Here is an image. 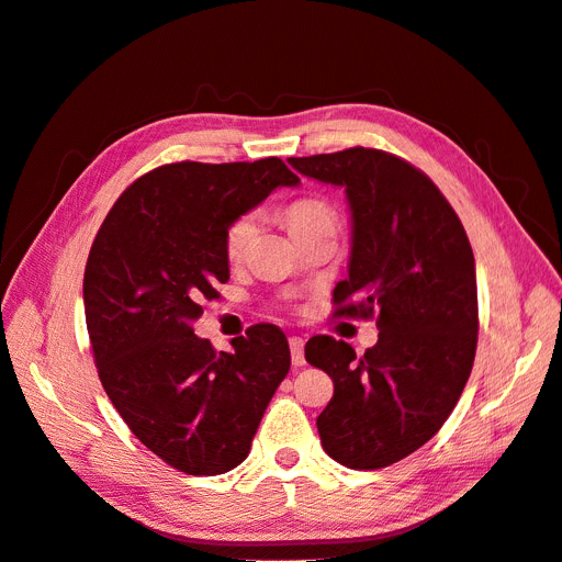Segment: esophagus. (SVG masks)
Returning <instances> with one entry per match:
<instances>
[{
    "label": "esophagus",
    "instance_id": "esophagus-1",
    "mask_svg": "<svg viewBox=\"0 0 562 562\" xmlns=\"http://www.w3.org/2000/svg\"><path fill=\"white\" fill-rule=\"evenodd\" d=\"M288 342H291L293 366H295V368L304 366V339H302V337H291V339H288Z\"/></svg>",
    "mask_w": 562,
    "mask_h": 562
}]
</instances>
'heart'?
Listing matches in <instances>:
<instances>
[{
  "mask_svg": "<svg viewBox=\"0 0 562 562\" xmlns=\"http://www.w3.org/2000/svg\"><path fill=\"white\" fill-rule=\"evenodd\" d=\"M285 227L291 232L293 239H302L304 234H310L321 227H337V215L330 209V203L321 199H300L293 201L291 206L283 211ZM255 215L246 213L234 217L225 229V255L229 260H239L246 252L252 234H255Z\"/></svg>",
  "mask_w": 562,
  "mask_h": 562,
  "instance_id": "b5f03b06",
  "label": "heart"
}]
</instances>
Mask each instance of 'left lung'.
Here are the masks:
<instances>
[{"label":"left lung","mask_w":562,"mask_h":562,"mask_svg":"<svg viewBox=\"0 0 562 562\" xmlns=\"http://www.w3.org/2000/svg\"><path fill=\"white\" fill-rule=\"evenodd\" d=\"M297 173L342 187L351 213L347 279L335 316H378L363 356L328 335L304 359L328 372L333 398L316 417L321 446L349 469H382L443 427L479 342L475 260L467 232L419 168L382 149L291 157Z\"/></svg>","instance_id":"8db88e82"}]
</instances>
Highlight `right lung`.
Segmentation results:
<instances>
[{
  "label": "right lung",
  "instance_id": "add662e5",
  "mask_svg": "<svg viewBox=\"0 0 562 562\" xmlns=\"http://www.w3.org/2000/svg\"><path fill=\"white\" fill-rule=\"evenodd\" d=\"M297 184L277 157L166 164L135 180L95 234L83 312L98 378L140 443L178 471L239 467L291 370L288 339L271 323L220 353L192 323L229 279L227 225Z\"/></svg>",
  "mask_w": 562,
  "mask_h": 562
}]
</instances>
